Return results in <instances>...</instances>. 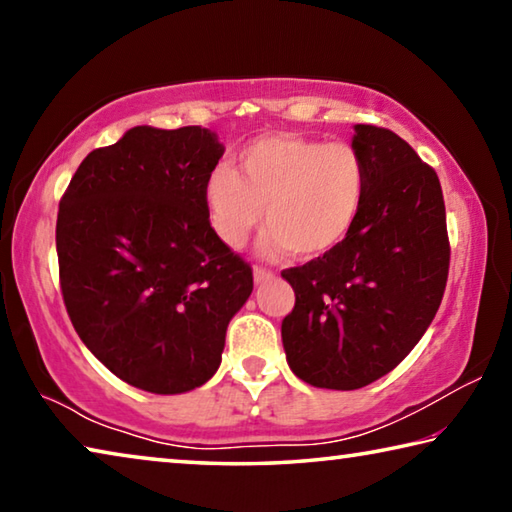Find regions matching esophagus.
Segmentation results:
<instances>
[{"mask_svg": "<svg viewBox=\"0 0 512 512\" xmlns=\"http://www.w3.org/2000/svg\"><path fill=\"white\" fill-rule=\"evenodd\" d=\"M253 277H255V284H264V282L271 280L273 271H268V268H262V266H255Z\"/></svg>", "mask_w": 512, "mask_h": 512, "instance_id": "34e87169", "label": "esophagus"}]
</instances>
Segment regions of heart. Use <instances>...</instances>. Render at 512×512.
Masks as SVG:
<instances>
[{"label": "heart", "mask_w": 512, "mask_h": 512, "mask_svg": "<svg viewBox=\"0 0 512 512\" xmlns=\"http://www.w3.org/2000/svg\"><path fill=\"white\" fill-rule=\"evenodd\" d=\"M366 196L368 164L352 144L287 133L250 142L235 171L216 167L203 185L207 221L225 246H244L264 210V253L305 259L350 237Z\"/></svg>", "instance_id": "obj_1"}]
</instances>
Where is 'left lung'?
I'll list each match as a JSON object with an SVG mask.
<instances>
[{
    "label": "left lung",
    "mask_w": 512,
    "mask_h": 512,
    "mask_svg": "<svg viewBox=\"0 0 512 512\" xmlns=\"http://www.w3.org/2000/svg\"><path fill=\"white\" fill-rule=\"evenodd\" d=\"M368 196L339 248L282 271L296 307L282 320L293 375L354 391L384 377L427 332L443 300L449 239L440 180L400 135L357 124Z\"/></svg>",
    "instance_id": "left-lung-1"
}]
</instances>
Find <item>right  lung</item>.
<instances>
[{"mask_svg": "<svg viewBox=\"0 0 512 512\" xmlns=\"http://www.w3.org/2000/svg\"><path fill=\"white\" fill-rule=\"evenodd\" d=\"M212 131L135 126L94 149L60 198V291L88 350L158 395L203 386L253 271L214 235L205 178L223 155Z\"/></svg>", "mask_w": 512, "mask_h": 512, "instance_id": "1", "label": "right lung"}]
</instances>
